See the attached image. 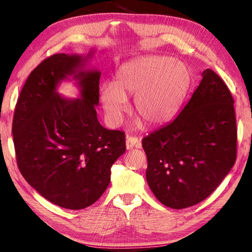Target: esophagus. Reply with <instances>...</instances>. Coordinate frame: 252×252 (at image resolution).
<instances>
[{"label": "esophagus", "mask_w": 252, "mask_h": 252, "mask_svg": "<svg viewBox=\"0 0 252 252\" xmlns=\"http://www.w3.org/2000/svg\"><path fill=\"white\" fill-rule=\"evenodd\" d=\"M126 146L127 150H130L134 147H138V148L141 147V143L138 140V138L128 136V137H126Z\"/></svg>", "instance_id": "esophagus-1"}]
</instances>
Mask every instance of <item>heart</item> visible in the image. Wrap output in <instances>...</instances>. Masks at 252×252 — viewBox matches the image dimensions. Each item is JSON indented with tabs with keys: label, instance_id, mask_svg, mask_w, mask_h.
Segmentation results:
<instances>
[{
	"label": "heart",
	"instance_id": "b5f03b06",
	"mask_svg": "<svg viewBox=\"0 0 252 252\" xmlns=\"http://www.w3.org/2000/svg\"><path fill=\"white\" fill-rule=\"evenodd\" d=\"M190 84L186 66L160 56H145L123 64L113 85L100 88V101L109 123H122L127 96L136 95L135 110L147 126H159L174 116Z\"/></svg>",
	"mask_w": 252,
	"mask_h": 252
}]
</instances>
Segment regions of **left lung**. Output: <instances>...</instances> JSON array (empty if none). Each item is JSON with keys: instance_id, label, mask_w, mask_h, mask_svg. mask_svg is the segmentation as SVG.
<instances>
[{"instance_id": "1", "label": "left lung", "mask_w": 252, "mask_h": 252, "mask_svg": "<svg viewBox=\"0 0 252 252\" xmlns=\"http://www.w3.org/2000/svg\"><path fill=\"white\" fill-rule=\"evenodd\" d=\"M146 179L162 204L182 209L213 193L236 161L234 100L227 85L211 69L176 119L142 141Z\"/></svg>"}]
</instances>
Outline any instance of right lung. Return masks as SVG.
<instances>
[{"mask_svg": "<svg viewBox=\"0 0 252 252\" xmlns=\"http://www.w3.org/2000/svg\"><path fill=\"white\" fill-rule=\"evenodd\" d=\"M93 53L55 54L37 65L21 90L12 125L23 178L50 202L73 210L99 199L112 164L126 151L124 131L105 128L97 118L101 72L85 69ZM70 76L81 92L77 99L57 92Z\"/></svg>", "mask_w": 252, "mask_h": 252, "instance_id": "1", "label": "right lung"}]
</instances>
